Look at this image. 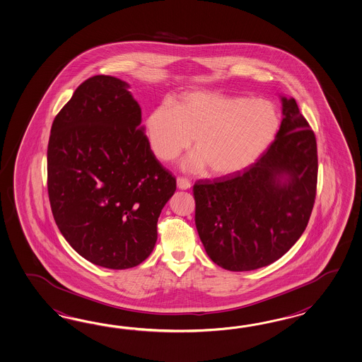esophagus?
I'll use <instances>...</instances> for the list:
<instances>
[{
  "mask_svg": "<svg viewBox=\"0 0 362 362\" xmlns=\"http://www.w3.org/2000/svg\"><path fill=\"white\" fill-rule=\"evenodd\" d=\"M190 186H192V184H190L187 180H185V178H181V177L177 178V187H178V189L187 190V189H190Z\"/></svg>",
  "mask_w": 362,
  "mask_h": 362,
  "instance_id": "34e87169",
  "label": "esophagus"
}]
</instances>
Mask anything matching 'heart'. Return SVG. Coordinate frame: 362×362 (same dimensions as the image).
<instances>
[{"instance_id": "b5f03b06", "label": "heart", "mask_w": 362, "mask_h": 362, "mask_svg": "<svg viewBox=\"0 0 362 362\" xmlns=\"http://www.w3.org/2000/svg\"><path fill=\"white\" fill-rule=\"evenodd\" d=\"M279 129L276 106L264 98L192 92L149 114L147 132L155 155L173 161L190 147L184 169L216 177L235 176L252 167Z\"/></svg>"}]
</instances>
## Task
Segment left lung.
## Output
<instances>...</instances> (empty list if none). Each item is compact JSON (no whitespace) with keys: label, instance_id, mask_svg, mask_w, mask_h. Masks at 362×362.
Wrapping results in <instances>:
<instances>
[{"label":"left lung","instance_id":"left-lung-1","mask_svg":"<svg viewBox=\"0 0 362 362\" xmlns=\"http://www.w3.org/2000/svg\"><path fill=\"white\" fill-rule=\"evenodd\" d=\"M281 103L276 139L252 167L193 186L199 239L209 257L231 272L282 257L306 230L314 207L315 135L294 98L281 95Z\"/></svg>","mask_w":362,"mask_h":362}]
</instances>
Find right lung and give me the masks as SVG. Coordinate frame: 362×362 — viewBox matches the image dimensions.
I'll list each match as a JSON object with an SVG mask.
<instances>
[{
  "label": "right lung",
  "mask_w": 362,
  "mask_h": 362,
  "mask_svg": "<svg viewBox=\"0 0 362 362\" xmlns=\"http://www.w3.org/2000/svg\"><path fill=\"white\" fill-rule=\"evenodd\" d=\"M130 85L83 81L56 115L47 149L51 210L65 240L98 267L129 269L148 257L176 178L155 158Z\"/></svg>",
  "instance_id": "right-lung-1"
}]
</instances>
